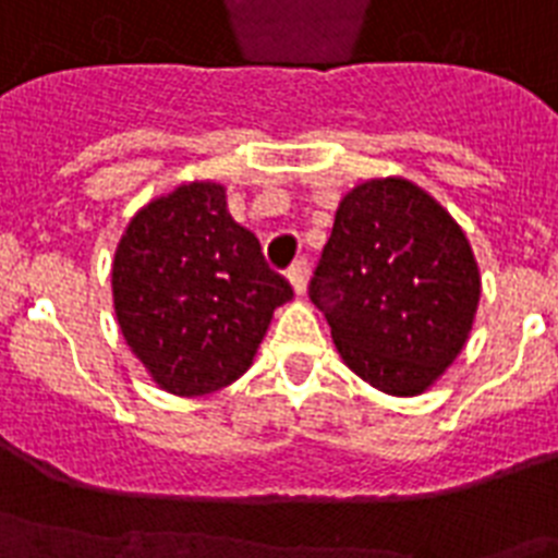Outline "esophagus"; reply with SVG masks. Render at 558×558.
Masks as SVG:
<instances>
[{"label": "esophagus", "mask_w": 558, "mask_h": 558, "mask_svg": "<svg viewBox=\"0 0 558 558\" xmlns=\"http://www.w3.org/2000/svg\"><path fill=\"white\" fill-rule=\"evenodd\" d=\"M306 271H310V264H306V257H301V260H294L292 269L287 271V278H289V283H292L294 294L306 292Z\"/></svg>", "instance_id": "1"}]
</instances>
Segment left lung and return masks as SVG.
I'll use <instances>...</instances> for the list:
<instances>
[{"mask_svg": "<svg viewBox=\"0 0 558 558\" xmlns=\"http://www.w3.org/2000/svg\"><path fill=\"white\" fill-rule=\"evenodd\" d=\"M343 364L387 396H421L459 357L482 275L450 211L404 177L343 194L310 283Z\"/></svg>", "mask_w": 558, "mask_h": 558, "instance_id": "1", "label": "left lung"}]
</instances>
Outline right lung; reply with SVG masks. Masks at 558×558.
<instances>
[{
  "instance_id": "add662e5",
  "label": "right lung",
  "mask_w": 558,
  "mask_h": 558,
  "mask_svg": "<svg viewBox=\"0 0 558 558\" xmlns=\"http://www.w3.org/2000/svg\"><path fill=\"white\" fill-rule=\"evenodd\" d=\"M114 315L151 381L208 396L246 373L292 287L234 223L215 180L177 185L140 208L111 264Z\"/></svg>"
}]
</instances>
